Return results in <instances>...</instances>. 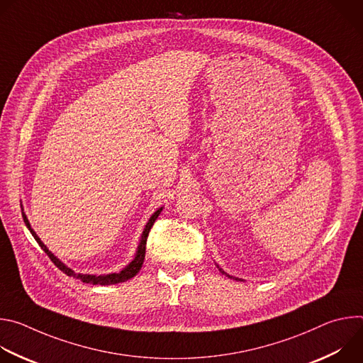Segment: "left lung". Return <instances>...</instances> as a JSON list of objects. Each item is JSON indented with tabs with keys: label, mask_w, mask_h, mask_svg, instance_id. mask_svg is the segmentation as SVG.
<instances>
[{
	"label": "left lung",
	"mask_w": 363,
	"mask_h": 363,
	"mask_svg": "<svg viewBox=\"0 0 363 363\" xmlns=\"http://www.w3.org/2000/svg\"><path fill=\"white\" fill-rule=\"evenodd\" d=\"M220 272H221V273H224V272H223V270H221V269H220ZM224 274H225V273H224ZM227 276H228V274H227ZM228 277H230V276H228Z\"/></svg>",
	"instance_id": "obj_1"
}]
</instances>
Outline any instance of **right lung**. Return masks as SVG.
<instances>
[{
    "instance_id": "add662e5",
    "label": "right lung",
    "mask_w": 363,
    "mask_h": 363,
    "mask_svg": "<svg viewBox=\"0 0 363 363\" xmlns=\"http://www.w3.org/2000/svg\"><path fill=\"white\" fill-rule=\"evenodd\" d=\"M161 211H162V208H160L157 213H153V216L149 218V221H147V224H146V227H145V230H143V233H142V238H140V242H139V247H138V251H136V255H135V258H133V262H132L129 266H126L122 272L113 273V274H108V276H90V274H77V273H74L72 269H69L67 266H65V264L59 260L57 257H55V254H51V251H48V248L41 242V240L37 237V234L34 233V230L30 227V223H28V220H27V217H26L24 213H23V218H24V223H26L27 228L30 230V233L33 234V237H34L35 241L38 242V245H40V247L44 250V252L50 257V260L55 263V266H56L57 269H60L65 274H67L69 277L77 279V280H80V281H83V283L100 284V286H109V284L123 283V281H126V280L135 277V276L139 273V270H140V267H142V264H143V260H145L146 240H147L149 231H150L153 223L157 221V218H158V216L161 214Z\"/></svg>"
}]
</instances>
